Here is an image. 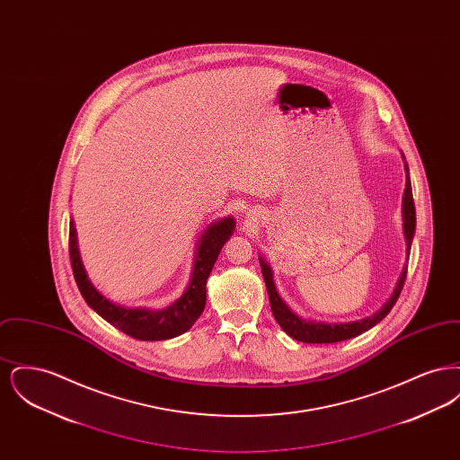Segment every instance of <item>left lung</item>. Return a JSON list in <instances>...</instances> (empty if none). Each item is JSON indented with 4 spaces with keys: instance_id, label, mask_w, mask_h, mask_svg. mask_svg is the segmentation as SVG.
<instances>
[{
    "instance_id": "left-lung-1",
    "label": "left lung",
    "mask_w": 460,
    "mask_h": 460,
    "mask_svg": "<svg viewBox=\"0 0 460 460\" xmlns=\"http://www.w3.org/2000/svg\"><path fill=\"white\" fill-rule=\"evenodd\" d=\"M405 172H407V181H405V191H403V199H402V216H403V234L407 241V255L411 252V244L414 238V231H416V207H414V198H412V186H411V177H409V167L405 162ZM261 267H262L263 281L267 286V293H269V302H270V310L274 319L278 321V324L283 328L286 334H289L293 340L304 341V343H336V341H345L355 338L358 334H362L364 331L376 326L377 323H381L390 310L394 308L402 288L407 278V265L403 267L400 279L394 286L392 296L388 298V302L381 306L376 314H372L371 317L355 321V323H343V324H326V323H314V321H305L302 317H298L296 314H293L285 302L281 300V296L276 291V286L272 281V270L270 267L261 259Z\"/></svg>"
}]
</instances>
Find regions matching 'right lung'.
Listing matches in <instances>:
<instances>
[{"instance_id": "right-lung-1", "label": "right lung", "mask_w": 460, "mask_h": 460, "mask_svg": "<svg viewBox=\"0 0 460 460\" xmlns=\"http://www.w3.org/2000/svg\"><path fill=\"white\" fill-rule=\"evenodd\" d=\"M234 231V219L224 217L210 224L201 234L198 243L197 259L193 265L191 281L179 300L164 308V310H148V308H126L115 305L107 300L96 288L91 285L88 274L83 267L74 220H70L68 227V253L72 272L75 278L77 288L88 304L96 314H100L111 326L129 334L134 340L143 341H160L171 340L195 324L201 315L207 300V279L210 270L219 257L224 243L231 238Z\"/></svg>"}]
</instances>
